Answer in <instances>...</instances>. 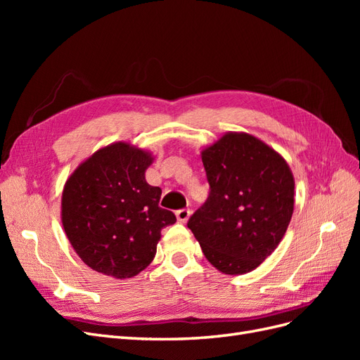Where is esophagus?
Segmentation results:
<instances>
[{"label":"esophagus","mask_w":360,"mask_h":360,"mask_svg":"<svg viewBox=\"0 0 360 360\" xmlns=\"http://www.w3.org/2000/svg\"><path fill=\"white\" fill-rule=\"evenodd\" d=\"M176 216H177V221H179V222L186 224V222L189 221V217H191V210H189V209L177 210V212H176Z\"/></svg>","instance_id":"esophagus-1"}]
</instances>
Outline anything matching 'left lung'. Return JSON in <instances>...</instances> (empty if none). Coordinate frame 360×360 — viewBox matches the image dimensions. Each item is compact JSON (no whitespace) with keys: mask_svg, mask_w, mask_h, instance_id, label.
<instances>
[{"mask_svg":"<svg viewBox=\"0 0 360 360\" xmlns=\"http://www.w3.org/2000/svg\"><path fill=\"white\" fill-rule=\"evenodd\" d=\"M209 198L188 222L205 258L225 275L255 270L284 237L294 210L285 159L246 132L202 148Z\"/></svg>","mask_w":360,"mask_h":360,"instance_id":"8db88e82","label":"left lung"}]
</instances>
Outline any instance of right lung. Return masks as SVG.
<instances>
[{"label":"right lung","instance_id":"add662e5","mask_svg":"<svg viewBox=\"0 0 360 360\" xmlns=\"http://www.w3.org/2000/svg\"><path fill=\"white\" fill-rule=\"evenodd\" d=\"M153 160L150 151L120 141L94 151L64 184V233L75 252L99 274L136 276L153 261L162 228L177 221L159 207L160 188L146 180Z\"/></svg>","mask_w":360,"mask_h":360}]
</instances>
